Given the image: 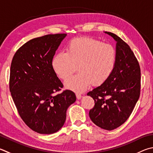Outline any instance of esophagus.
I'll list each match as a JSON object with an SVG mask.
<instances>
[{
    "label": "esophagus",
    "instance_id": "esophagus-1",
    "mask_svg": "<svg viewBox=\"0 0 153 153\" xmlns=\"http://www.w3.org/2000/svg\"><path fill=\"white\" fill-rule=\"evenodd\" d=\"M76 98H77V99H78V100H79V99H81V98H82V95L81 94H80L79 93H76Z\"/></svg>",
    "mask_w": 153,
    "mask_h": 153
}]
</instances>
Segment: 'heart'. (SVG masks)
I'll return each mask as SVG.
<instances>
[{
  "label": "heart",
  "instance_id": "1",
  "mask_svg": "<svg viewBox=\"0 0 153 153\" xmlns=\"http://www.w3.org/2000/svg\"><path fill=\"white\" fill-rule=\"evenodd\" d=\"M116 59L112 45L91 37L76 38L68 43L65 53L55 55L51 65L61 79L71 76L77 68L79 72L65 82V87L76 92H82L93 85L104 83L112 74Z\"/></svg>",
  "mask_w": 153,
  "mask_h": 153
}]
</instances>
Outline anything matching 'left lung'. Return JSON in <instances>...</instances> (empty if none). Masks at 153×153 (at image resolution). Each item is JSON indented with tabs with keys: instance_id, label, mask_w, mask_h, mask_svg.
Returning a JSON list of instances; mask_svg holds the SVG:
<instances>
[{
	"instance_id": "left-lung-1",
	"label": "left lung",
	"mask_w": 153,
	"mask_h": 153,
	"mask_svg": "<svg viewBox=\"0 0 153 153\" xmlns=\"http://www.w3.org/2000/svg\"><path fill=\"white\" fill-rule=\"evenodd\" d=\"M116 41L114 68L108 79L89 91L95 105L89 116L96 126L112 130L121 126L132 112L140 94V68L129 45L115 34L105 32Z\"/></svg>"
}]
</instances>
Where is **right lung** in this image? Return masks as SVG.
<instances>
[{"label": "right lung", "mask_w": 153, "mask_h": 153, "mask_svg": "<svg viewBox=\"0 0 153 153\" xmlns=\"http://www.w3.org/2000/svg\"><path fill=\"white\" fill-rule=\"evenodd\" d=\"M66 34L47 35L21 46L10 65L9 89L22 120L33 131L50 134L62 128L74 92L66 90L52 68L55 51Z\"/></svg>", "instance_id": "obj_1"}]
</instances>
